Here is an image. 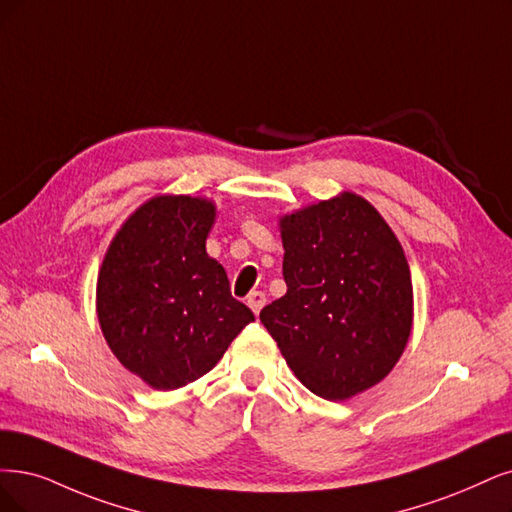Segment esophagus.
<instances>
[{"label":"esophagus","mask_w":512,"mask_h":512,"mask_svg":"<svg viewBox=\"0 0 512 512\" xmlns=\"http://www.w3.org/2000/svg\"><path fill=\"white\" fill-rule=\"evenodd\" d=\"M266 301H268V297H266V293H261V291H253V293H249V297H246V304H249V308L255 314L261 312V308L266 306Z\"/></svg>","instance_id":"obj_1"}]
</instances>
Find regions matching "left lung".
<instances>
[{"label": "left lung", "instance_id": "8db88e82", "mask_svg": "<svg viewBox=\"0 0 512 512\" xmlns=\"http://www.w3.org/2000/svg\"><path fill=\"white\" fill-rule=\"evenodd\" d=\"M287 293L259 318L316 396L344 401L382 382L411 333L413 289L388 223L354 194L280 219Z\"/></svg>", "mask_w": 512, "mask_h": 512}]
</instances>
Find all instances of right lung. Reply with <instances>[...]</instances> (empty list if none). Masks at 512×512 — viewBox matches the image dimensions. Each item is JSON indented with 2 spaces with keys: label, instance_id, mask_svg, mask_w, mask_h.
Returning a JSON list of instances; mask_svg holds the SVG:
<instances>
[{
  "label": "right lung",
  "instance_id": "obj_1",
  "mask_svg": "<svg viewBox=\"0 0 512 512\" xmlns=\"http://www.w3.org/2000/svg\"><path fill=\"white\" fill-rule=\"evenodd\" d=\"M215 206L202 198L145 202L113 238L97 282L103 335L118 361L156 390L211 371L255 320L206 255Z\"/></svg>",
  "mask_w": 512,
  "mask_h": 512
}]
</instances>
